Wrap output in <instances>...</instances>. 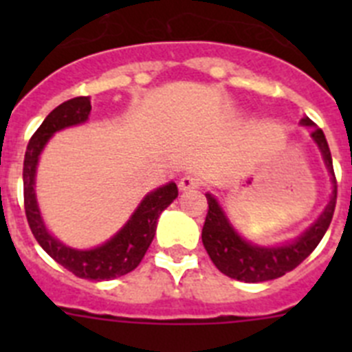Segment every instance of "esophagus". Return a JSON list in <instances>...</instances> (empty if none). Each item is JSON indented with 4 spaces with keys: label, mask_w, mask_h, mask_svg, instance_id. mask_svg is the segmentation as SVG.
<instances>
[{
    "label": "esophagus",
    "mask_w": 352,
    "mask_h": 352,
    "mask_svg": "<svg viewBox=\"0 0 352 352\" xmlns=\"http://www.w3.org/2000/svg\"><path fill=\"white\" fill-rule=\"evenodd\" d=\"M178 186L179 190H192V188L201 186V178L195 176V174H185V176H182V179H179Z\"/></svg>",
    "instance_id": "34e87169"
}]
</instances>
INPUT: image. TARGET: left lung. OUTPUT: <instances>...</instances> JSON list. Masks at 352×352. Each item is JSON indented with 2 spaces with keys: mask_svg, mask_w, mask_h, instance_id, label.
Returning a JSON list of instances; mask_svg holds the SVG:
<instances>
[{
  "mask_svg": "<svg viewBox=\"0 0 352 352\" xmlns=\"http://www.w3.org/2000/svg\"><path fill=\"white\" fill-rule=\"evenodd\" d=\"M301 125L310 129V138L321 149L326 167L331 174L333 194L328 206L324 208L321 217L291 243L280 247H259L241 238L220 208L219 201L211 194H206L208 214L203 227V245L210 259L223 275L241 282H266L278 278L303 263L328 231L337 204V179H335L331 153L324 132L310 118H303Z\"/></svg>",
  "mask_w": 352,
  "mask_h": 352,
  "instance_id": "1",
  "label": "left lung"
}]
</instances>
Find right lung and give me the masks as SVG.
<instances>
[{"instance_id":"right-lung-1","label":"right lung","mask_w":352,"mask_h":352,"mask_svg":"<svg viewBox=\"0 0 352 352\" xmlns=\"http://www.w3.org/2000/svg\"><path fill=\"white\" fill-rule=\"evenodd\" d=\"M89 111H91L89 96H76L49 113L38 130L33 133L26 148V155H24V210H26V219L31 232L40 243V247L47 252L56 263L61 264L63 268H67L79 278L100 282L113 280V278L126 275L138 268L146 250L153 241L158 217L174 199L178 197V186L170 182L157 190L149 192L141 201L138 210L133 211L129 222L109 241H105L100 247L91 248V250H76L49 234L43 226L35 195V174L38 157L43 146L47 144V141L56 132H60L67 126L84 123L88 120Z\"/></svg>"}]
</instances>
